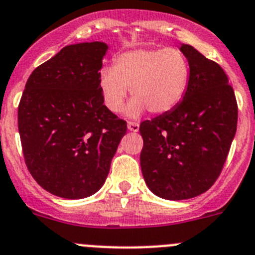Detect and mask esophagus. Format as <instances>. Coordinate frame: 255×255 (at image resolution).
<instances>
[{
    "instance_id": "esophagus-1",
    "label": "esophagus",
    "mask_w": 255,
    "mask_h": 255,
    "mask_svg": "<svg viewBox=\"0 0 255 255\" xmlns=\"http://www.w3.org/2000/svg\"><path fill=\"white\" fill-rule=\"evenodd\" d=\"M128 129L132 132L139 131V124L137 123H128Z\"/></svg>"
}]
</instances>
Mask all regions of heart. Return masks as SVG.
I'll use <instances>...</instances> for the list:
<instances>
[{
	"instance_id": "obj_1",
	"label": "heart",
	"mask_w": 255,
	"mask_h": 255,
	"mask_svg": "<svg viewBox=\"0 0 255 255\" xmlns=\"http://www.w3.org/2000/svg\"><path fill=\"white\" fill-rule=\"evenodd\" d=\"M191 78V65L177 48H139L124 51L114 59V68L100 72V91L111 112L124 110L129 88L134 99L126 114L139 118L146 110L165 114L178 106Z\"/></svg>"
}]
</instances>
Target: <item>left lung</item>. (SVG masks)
Listing matches in <instances>:
<instances>
[{
  "label": "left lung",
  "instance_id": "1",
  "mask_svg": "<svg viewBox=\"0 0 255 255\" xmlns=\"http://www.w3.org/2000/svg\"><path fill=\"white\" fill-rule=\"evenodd\" d=\"M179 50L191 65L178 106L140 124V165L149 190L178 201L206 192L221 173L237 132L238 105L218 63L188 44Z\"/></svg>",
  "mask_w": 255,
  "mask_h": 255
}]
</instances>
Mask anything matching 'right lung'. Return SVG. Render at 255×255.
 Listing matches in <instances>:
<instances>
[{"label": "right lung", "instance_id": "obj_1", "mask_svg": "<svg viewBox=\"0 0 255 255\" xmlns=\"http://www.w3.org/2000/svg\"><path fill=\"white\" fill-rule=\"evenodd\" d=\"M106 43L67 45L30 74L17 112L25 163L51 195L92 196L104 186L126 121L104 105Z\"/></svg>", "mask_w": 255, "mask_h": 255}]
</instances>
